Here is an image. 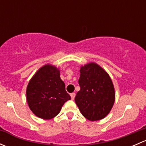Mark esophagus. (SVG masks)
Segmentation results:
<instances>
[{
    "mask_svg": "<svg viewBox=\"0 0 146 146\" xmlns=\"http://www.w3.org/2000/svg\"><path fill=\"white\" fill-rule=\"evenodd\" d=\"M75 96H76V94H75L74 92H73V93H70V97H71L72 100H74Z\"/></svg>",
    "mask_w": 146,
    "mask_h": 146,
    "instance_id": "34e87169",
    "label": "esophagus"
}]
</instances>
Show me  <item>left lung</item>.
I'll use <instances>...</instances> for the list:
<instances>
[{"label": "left lung", "mask_w": 146, "mask_h": 146, "mask_svg": "<svg viewBox=\"0 0 146 146\" xmlns=\"http://www.w3.org/2000/svg\"><path fill=\"white\" fill-rule=\"evenodd\" d=\"M80 73V90L75 102L85 118L100 120L110 113L114 104L115 92L112 81L105 70L94 63L82 66Z\"/></svg>", "instance_id": "1"}]
</instances>
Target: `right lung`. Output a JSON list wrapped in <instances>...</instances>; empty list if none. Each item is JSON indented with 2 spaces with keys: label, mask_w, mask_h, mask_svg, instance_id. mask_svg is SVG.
<instances>
[{
  "label": "right lung",
  "mask_w": 146,
  "mask_h": 146,
  "mask_svg": "<svg viewBox=\"0 0 146 146\" xmlns=\"http://www.w3.org/2000/svg\"><path fill=\"white\" fill-rule=\"evenodd\" d=\"M27 100L32 112L44 119L56 117L64 104L71 99L66 91L58 69L50 65L41 68L27 88Z\"/></svg>",
  "instance_id": "right-lung-1"
}]
</instances>
